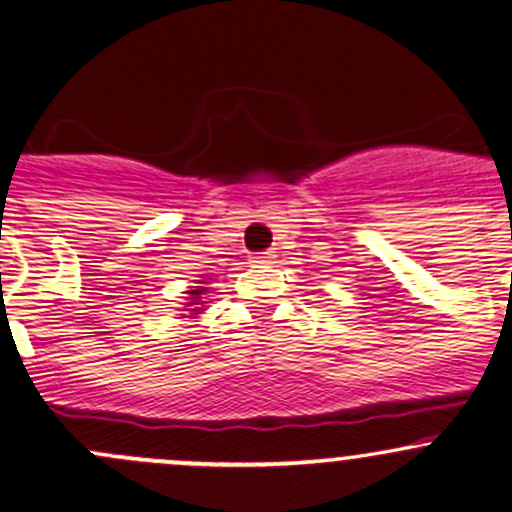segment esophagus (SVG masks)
I'll return each mask as SVG.
<instances>
[{"label":"esophagus","instance_id":"obj_1","mask_svg":"<svg viewBox=\"0 0 512 512\" xmlns=\"http://www.w3.org/2000/svg\"><path fill=\"white\" fill-rule=\"evenodd\" d=\"M252 262H255V265H272V262H275V255H272V252H262V255L252 257Z\"/></svg>","mask_w":512,"mask_h":512}]
</instances>
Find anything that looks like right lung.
<instances>
[{
  "label": "right lung",
  "instance_id": "add662e5",
  "mask_svg": "<svg viewBox=\"0 0 512 512\" xmlns=\"http://www.w3.org/2000/svg\"><path fill=\"white\" fill-rule=\"evenodd\" d=\"M205 285H208V282L198 280V287H190L188 292H185V294H190V297L185 299V309H183V312L188 314V319H195L198 314H203L205 294L210 292V287H205Z\"/></svg>",
  "mask_w": 512,
  "mask_h": 512
}]
</instances>
